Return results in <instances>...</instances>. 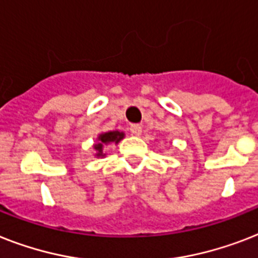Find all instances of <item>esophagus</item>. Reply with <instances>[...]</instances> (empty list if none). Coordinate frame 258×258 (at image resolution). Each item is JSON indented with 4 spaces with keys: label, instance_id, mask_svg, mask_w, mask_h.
<instances>
[{
    "label": "esophagus",
    "instance_id": "1",
    "mask_svg": "<svg viewBox=\"0 0 258 258\" xmlns=\"http://www.w3.org/2000/svg\"><path fill=\"white\" fill-rule=\"evenodd\" d=\"M130 131H131V134H133V135L139 136V135H142V131H143V130H142V125L133 124L131 127H130Z\"/></svg>",
    "mask_w": 258,
    "mask_h": 258
}]
</instances>
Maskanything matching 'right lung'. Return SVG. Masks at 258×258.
Returning <instances> with one entry per match:
<instances>
[{
  "mask_svg": "<svg viewBox=\"0 0 258 258\" xmlns=\"http://www.w3.org/2000/svg\"><path fill=\"white\" fill-rule=\"evenodd\" d=\"M124 133L123 131H107V133H100L96 138V143H94V156L95 158H104L106 154H104V147H107L110 144H116L120 142L122 139H124Z\"/></svg>",
  "mask_w": 258,
  "mask_h": 258,
  "instance_id": "1",
  "label": "right lung"
}]
</instances>
